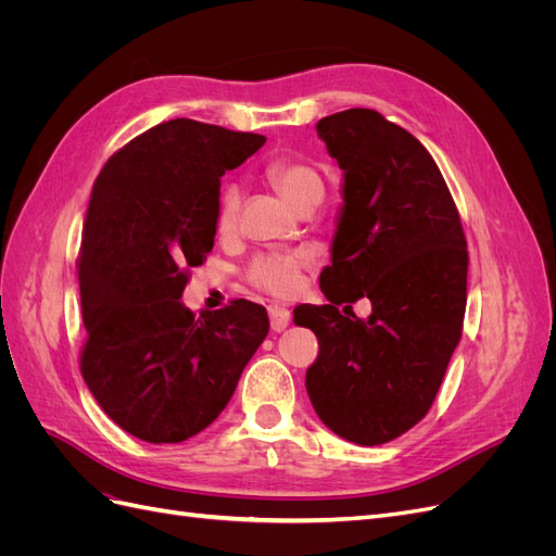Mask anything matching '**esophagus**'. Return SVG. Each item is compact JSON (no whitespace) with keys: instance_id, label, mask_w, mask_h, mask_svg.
<instances>
[{"instance_id":"obj_1","label":"esophagus","mask_w":556,"mask_h":556,"mask_svg":"<svg viewBox=\"0 0 556 556\" xmlns=\"http://www.w3.org/2000/svg\"><path fill=\"white\" fill-rule=\"evenodd\" d=\"M290 317H292V313L285 308V306H278V304L268 306V319H271V329L274 331H282L285 327H288L290 325Z\"/></svg>"}]
</instances>
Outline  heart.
Wrapping results in <instances>:
<instances>
[{"instance_id": "heart-1", "label": "heart", "mask_w": 556, "mask_h": 556, "mask_svg": "<svg viewBox=\"0 0 556 556\" xmlns=\"http://www.w3.org/2000/svg\"><path fill=\"white\" fill-rule=\"evenodd\" d=\"M264 176L278 188V192L301 208L306 204H319L325 197V178L315 166L299 157H276L266 162ZM243 204V190L239 182H223L215 201V231L220 237H231L239 227ZM313 268V255L306 250L290 252H262L245 268V278L255 288L274 296H292L304 282V271Z\"/></svg>"}]
</instances>
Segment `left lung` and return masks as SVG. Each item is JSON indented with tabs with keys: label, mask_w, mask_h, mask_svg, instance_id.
Returning <instances> with one entry per match:
<instances>
[{
	"label": "left lung",
	"mask_w": 556,
	"mask_h": 556,
	"mask_svg": "<svg viewBox=\"0 0 556 556\" xmlns=\"http://www.w3.org/2000/svg\"><path fill=\"white\" fill-rule=\"evenodd\" d=\"M317 137L343 169V206L331 266L319 274L329 304L294 311L319 343L306 390L336 435L382 445L429 413L462 339L466 237L439 166L410 131L348 109L323 117ZM362 295L372 301L366 320L338 311Z\"/></svg>",
	"instance_id": "obj_1"
}]
</instances>
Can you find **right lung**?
I'll use <instances>...</instances> for the list:
<instances>
[{
    "mask_svg": "<svg viewBox=\"0 0 556 556\" xmlns=\"http://www.w3.org/2000/svg\"><path fill=\"white\" fill-rule=\"evenodd\" d=\"M264 141L176 117L117 150L92 185L76 262L80 374L113 422L146 443L204 431L268 333L252 301L199 317L180 301L213 250L220 178Z\"/></svg>",
    "mask_w": 556,
    "mask_h": 556,
    "instance_id": "right-lung-1",
    "label": "right lung"
}]
</instances>
